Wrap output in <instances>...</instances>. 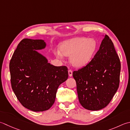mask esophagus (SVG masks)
Instances as JSON below:
<instances>
[{"mask_svg": "<svg viewBox=\"0 0 130 130\" xmlns=\"http://www.w3.org/2000/svg\"><path fill=\"white\" fill-rule=\"evenodd\" d=\"M68 74H69V77H72L73 75V72L72 70H68Z\"/></svg>", "mask_w": 130, "mask_h": 130, "instance_id": "34e87169", "label": "esophagus"}]
</instances>
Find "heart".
<instances>
[{
  "label": "heart",
  "instance_id": "b5f03b06",
  "mask_svg": "<svg viewBox=\"0 0 130 130\" xmlns=\"http://www.w3.org/2000/svg\"><path fill=\"white\" fill-rule=\"evenodd\" d=\"M96 48L95 41L86 38H75L63 42L60 50L55 52L57 58L62 59L63 56H69L72 64L81 67L90 61Z\"/></svg>",
  "mask_w": 130,
  "mask_h": 130
}]
</instances>
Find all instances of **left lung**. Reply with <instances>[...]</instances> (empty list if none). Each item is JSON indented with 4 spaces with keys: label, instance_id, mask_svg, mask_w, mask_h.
<instances>
[{
    "label": "left lung",
    "instance_id": "left-lung-1",
    "mask_svg": "<svg viewBox=\"0 0 130 130\" xmlns=\"http://www.w3.org/2000/svg\"><path fill=\"white\" fill-rule=\"evenodd\" d=\"M120 72V60L113 43L105 35L91 61L73 73L83 107L99 110L107 106L118 88Z\"/></svg>",
    "mask_w": 130,
    "mask_h": 130
}]
</instances>
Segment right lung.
<instances>
[{
	"mask_svg": "<svg viewBox=\"0 0 130 130\" xmlns=\"http://www.w3.org/2000/svg\"><path fill=\"white\" fill-rule=\"evenodd\" d=\"M45 46L42 39H22L9 63L15 95L25 108L34 111H45L51 107L58 86L68 78L67 67L51 65L36 51Z\"/></svg>",
	"mask_w": 130,
	"mask_h": 130,
	"instance_id": "right-lung-1",
	"label": "right lung"
}]
</instances>
